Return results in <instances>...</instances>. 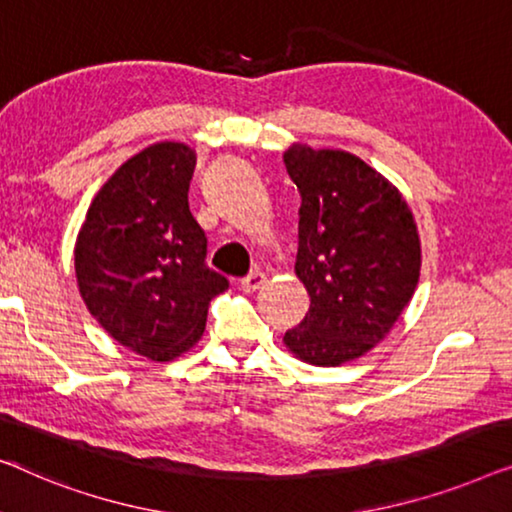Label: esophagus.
Segmentation results:
<instances>
[{
    "label": "esophagus",
    "instance_id": "obj_1",
    "mask_svg": "<svg viewBox=\"0 0 512 512\" xmlns=\"http://www.w3.org/2000/svg\"><path fill=\"white\" fill-rule=\"evenodd\" d=\"M264 283H266V273L264 271H253L248 278L241 280V290L248 292V294L257 292V290H262Z\"/></svg>",
    "mask_w": 512,
    "mask_h": 512
}]
</instances>
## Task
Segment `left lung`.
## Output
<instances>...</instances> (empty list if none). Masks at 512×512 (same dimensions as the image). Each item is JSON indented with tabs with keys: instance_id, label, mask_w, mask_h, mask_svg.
Returning <instances> with one entry per match:
<instances>
[{
	"instance_id": "left-lung-1",
	"label": "left lung",
	"mask_w": 512,
	"mask_h": 512,
	"mask_svg": "<svg viewBox=\"0 0 512 512\" xmlns=\"http://www.w3.org/2000/svg\"><path fill=\"white\" fill-rule=\"evenodd\" d=\"M287 174L299 187L294 273L311 308L283 336L313 366H341L390 334L420 280L422 248L408 201L362 157L292 143Z\"/></svg>"
}]
</instances>
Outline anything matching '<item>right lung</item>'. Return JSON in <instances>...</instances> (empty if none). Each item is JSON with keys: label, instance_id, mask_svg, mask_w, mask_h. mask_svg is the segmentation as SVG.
Wrapping results in <instances>:
<instances>
[{"label": "right lung", "instance_id": "obj_1", "mask_svg": "<svg viewBox=\"0 0 512 512\" xmlns=\"http://www.w3.org/2000/svg\"><path fill=\"white\" fill-rule=\"evenodd\" d=\"M194 164L185 143L143 148L99 187L76 236L78 292L90 315L160 364L197 345L208 304L229 287L206 266L204 229L187 204Z\"/></svg>", "mask_w": 512, "mask_h": 512}]
</instances>
